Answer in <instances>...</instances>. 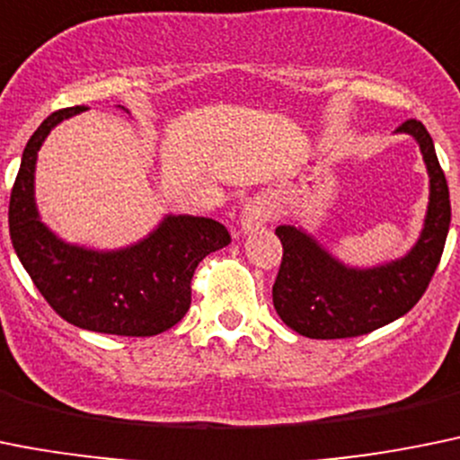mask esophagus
Segmentation results:
<instances>
[{
    "label": "esophagus",
    "mask_w": 460,
    "mask_h": 460,
    "mask_svg": "<svg viewBox=\"0 0 460 460\" xmlns=\"http://www.w3.org/2000/svg\"><path fill=\"white\" fill-rule=\"evenodd\" d=\"M272 220V204L265 197H252L244 201L240 213V226L243 231H256Z\"/></svg>",
    "instance_id": "obj_1"
}]
</instances>
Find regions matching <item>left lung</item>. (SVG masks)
<instances>
[{
	"mask_svg": "<svg viewBox=\"0 0 460 460\" xmlns=\"http://www.w3.org/2000/svg\"><path fill=\"white\" fill-rule=\"evenodd\" d=\"M397 131L411 133L418 140L431 179L422 235L402 261L372 270H351L338 263L304 231L290 225L277 226L283 256L272 286V302L279 317L299 336L333 341L375 332L406 315L431 283L452 220L447 179L431 136L420 119H406Z\"/></svg>",
	"mask_w": 460,
	"mask_h": 460,
	"instance_id": "left-lung-1",
	"label": "left lung"
}]
</instances>
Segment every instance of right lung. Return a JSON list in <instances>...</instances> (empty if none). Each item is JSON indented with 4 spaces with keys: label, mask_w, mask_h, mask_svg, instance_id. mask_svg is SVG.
Masks as SVG:
<instances>
[{
    "label": "right lung",
    "mask_w": 460,
    "mask_h": 460,
    "mask_svg": "<svg viewBox=\"0 0 460 460\" xmlns=\"http://www.w3.org/2000/svg\"><path fill=\"white\" fill-rule=\"evenodd\" d=\"M85 106L51 113L36 128L17 172L8 204V229L17 259L36 288L66 322L113 336H156L190 308L197 265L231 243L210 217L170 216L143 243L119 252H93L56 238L33 201V170L47 133Z\"/></svg>",
    "instance_id": "right-lung-1"
}]
</instances>
